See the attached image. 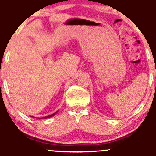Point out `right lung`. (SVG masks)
Segmentation results:
<instances>
[{"mask_svg":"<svg viewBox=\"0 0 156 156\" xmlns=\"http://www.w3.org/2000/svg\"><path fill=\"white\" fill-rule=\"evenodd\" d=\"M56 112H54V113H53V114H52V115H50L45 116V117H44V119H48V118H50V117H52V116L55 115V114H56ZM32 117H33V116H32Z\"/></svg>","mask_w":156,"mask_h":156,"instance_id":"right-lung-1","label":"right lung"}]
</instances>
